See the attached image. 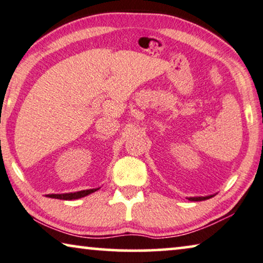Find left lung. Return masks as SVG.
I'll use <instances>...</instances> for the list:
<instances>
[{
  "mask_svg": "<svg viewBox=\"0 0 263 263\" xmlns=\"http://www.w3.org/2000/svg\"><path fill=\"white\" fill-rule=\"evenodd\" d=\"M214 195H210V196H202V197H187V199H189V201H194V202H197V201H205V199H209V198H211L213 197Z\"/></svg>",
  "mask_w": 263,
  "mask_h": 263,
  "instance_id": "left-lung-1",
  "label": "left lung"
}]
</instances>
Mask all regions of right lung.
Instances as JSON below:
<instances>
[{
	"label": "right lung",
	"mask_w": 263,
	"mask_h": 263,
	"mask_svg": "<svg viewBox=\"0 0 263 263\" xmlns=\"http://www.w3.org/2000/svg\"><path fill=\"white\" fill-rule=\"evenodd\" d=\"M98 189H88V190H81L78 191V193H68V194H50L47 195L50 198H58V199H66V201H70V199H78L81 197H85L89 194L94 193Z\"/></svg>",
	"instance_id": "add662e5"
}]
</instances>
